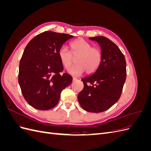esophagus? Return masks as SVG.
I'll return each instance as SVG.
<instances>
[{
	"instance_id": "1",
	"label": "esophagus",
	"mask_w": 151,
	"mask_h": 151,
	"mask_svg": "<svg viewBox=\"0 0 151 151\" xmlns=\"http://www.w3.org/2000/svg\"><path fill=\"white\" fill-rule=\"evenodd\" d=\"M73 79V81H74H74H77V78H76V77H73V79Z\"/></svg>"
}]
</instances>
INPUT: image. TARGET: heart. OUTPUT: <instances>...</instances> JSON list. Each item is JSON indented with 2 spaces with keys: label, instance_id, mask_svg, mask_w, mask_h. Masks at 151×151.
<instances>
[{
  "label": "heart",
  "instance_id": "obj_1",
  "mask_svg": "<svg viewBox=\"0 0 151 151\" xmlns=\"http://www.w3.org/2000/svg\"><path fill=\"white\" fill-rule=\"evenodd\" d=\"M71 53L65 47H62L58 51V57L63 66L68 69L76 58V65L70 67L68 72L73 76H79L85 71L91 74L98 69L102 60L101 50L92 47L89 42L83 39L76 40L70 43Z\"/></svg>",
  "mask_w": 151,
  "mask_h": 151
}]
</instances>
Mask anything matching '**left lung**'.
Masks as SVG:
<instances>
[{
    "label": "left lung",
    "mask_w": 151,
    "mask_h": 151,
    "mask_svg": "<svg viewBox=\"0 0 151 151\" xmlns=\"http://www.w3.org/2000/svg\"><path fill=\"white\" fill-rule=\"evenodd\" d=\"M101 47L102 60L98 69L82 79L84 87L78 101L86 111L100 113L107 110L120 98L126 80V60L120 48L104 36L89 38Z\"/></svg>",
    "instance_id": "1"
}]
</instances>
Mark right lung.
<instances>
[{
    "label": "right lung",
    "instance_id": "1",
    "mask_svg": "<svg viewBox=\"0 0 151 151\" xmlns=\"http://www.w3.org/2000/svg\"><path fill=\"white\" fill-rule=\"evenodd\" d=\"M70 35L45 31L36 36L26 47L19 63L18 82L26 101L39 110H47L57 104L63 89L72 77L60 72L63 67L58 51Z\"/></svg>",
    "mask_w": 151,
    "mask_h": 151
}]
</instances>
